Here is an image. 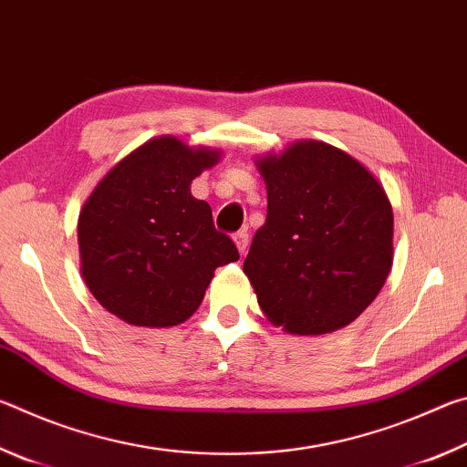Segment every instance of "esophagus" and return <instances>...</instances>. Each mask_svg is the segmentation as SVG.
<instances>
[{
  "mask_svg": "<svg viewBox=\"0 0 467 467\" xmlns=\"http://www.w3.org/2000/svg\"><path fill=\"white\" fill-rule=\"evenodd\" d=\"M233 239L236 243V247H239L241 255H244V253H247V247H249V233L247 231H239V233H234Z\"/></svg>",
  "mask_w": 467,
  "mask_h": 467,
  "instance_id": "obj_1",
  "label": "esophagus"
}]
</instances>
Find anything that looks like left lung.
<instances>
[{
    "label": "left lung",
    "mask_w": 467,
    "mask_h": 467,
    "mask_svg": "<svg viewBox=\"0 0 467 467\" xmlns=\"http://www.w3.org/2000/svg\"><path fill=\"white\" fill-rule=\"evenodd\" d=\"M267 216L243 270L274 326L321 336L373 303L391 270L393 212L383 187L342 150L303 140L257 162Z\"/></svg>",
    "instance_id": "8db88e82"
}]
</instances>
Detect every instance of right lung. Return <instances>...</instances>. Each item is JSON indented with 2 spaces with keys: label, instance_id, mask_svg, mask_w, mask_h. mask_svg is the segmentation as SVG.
<instances>
[{
  "label": "right lung",
  "instance_id": "1",
  "mask_svg": "<svg viewBox=\"0 0 467 467\" xmlns=\"http://www.w3.org/2000/svg\"><path fill=\"white\" fill-rule=\"evenodd\" d=\"M214 150L162 136L133 150L94 187L78 220L82 274L94 298L130 326L192 317L214 270L239 259L192 181Z\"/></svg>",
  "mask_w": 467,
  "mask_h": 467
}]
</instances>
